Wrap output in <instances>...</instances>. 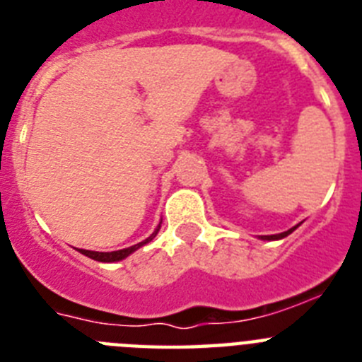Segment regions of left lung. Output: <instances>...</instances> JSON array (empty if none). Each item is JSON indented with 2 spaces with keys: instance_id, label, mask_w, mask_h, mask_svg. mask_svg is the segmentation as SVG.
<instances>
[{
  "instance_id": "8db88e82",
  "label": "left lung",
  "mask_w": 362,
  "mask_h": 362,
  "mask_svg": "<svg viewBox=\"0 0 362 362\" xmlns=\"http://www.w3.org/2000/svg\"><path fill=\"white\" fill-rule=\"evenodd\" d=\"M293 230H296V226L290 230H286V232H283V233H276V235H261V239H268V241H274V239H283V238H286L288 233H292Z\"/></svg>"
}]
</instances>
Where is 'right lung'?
Returning a JSON list of instances; mask_svg holds the SVG:
<instances>
[{
	"label": "right lung",
	"instance_id": "1",
	"mask_svg": "<svg viewBox=\"0 0 362 362\" xmlns=\"http://www.w3.org/2000/svg\"><path fill=\"white\" fill-rule=\"evenodd\" d=\"M158 232H159V228L156 230V232H153L148 239H145V241H141V243H137V245H134V246H129V248H123V250H116V252H92V250H83V248H81V250H79V252H81L83 255H86V257L94 259V261H101V263H114V261H121V259L129 257V255L132 254L134 250H137L139 246H143V245H146V243H148V241H152V239L156 238V233H158Z\"/></svg>",
	"mask_w": 362,
	"mask_h": 362
}]
</instances>
